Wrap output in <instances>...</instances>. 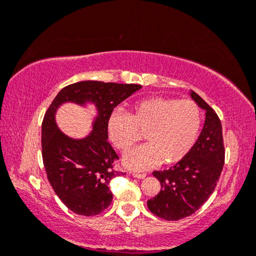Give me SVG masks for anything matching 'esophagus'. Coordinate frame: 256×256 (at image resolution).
<instances>
[{
    "mask_svg": "<svg viewBox=\"0 0 256 256\" xmlns=\"http://www.w3.org/2000/svg\"><path fill=\"white\" fill-rule=\"evenodd\" d=\"M147 174H139V172H133V177L138 178V179H144V177H146Z\"/></svg>",
    "mask_w": 256,
    "mask_h": 256,
    "instance_id": "esophagus-1",
    "label": "esophagus"
}]
</instances>
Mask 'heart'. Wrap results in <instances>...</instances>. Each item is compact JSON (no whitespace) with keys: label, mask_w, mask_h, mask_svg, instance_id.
I'll use <instances>...</instances> for the list:
<instances>
[{"label":"heart","mask_w":256,"mask_h":256,"mask_svg":"<svg viewBox=\"0 0 256 256\" xmlns=\"http://www.w3.org/2000/svg\"><path fill=\"white\" fill-rule=\"evenodd\" d=\"M201 128V110L192 100L148 98L136 102L128 114L116 110L106 122V132L114 146L126 152L141 139L150 142L125 156V166L147 170L162 161H182L196 142Z\"/></svg>","instance_id":"heart-1"}]
</instances>
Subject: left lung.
<instances>
[{
    "label": "left lung",
    "mask_w": 256,
    "mask_h": 256,
    "mask_svg": "<svg viewBox=\"0 0 256 256\" xmlns=\"http://www.w3.org/2000/svg\"><path fill=\"white\" fill-rule=\"evenodd\" d=\"M190 98L206 110L204 128L196 144L182 161L170 169L154 171L161 190L147 201L154 215L166 220H178L196 212L209 199L224 166L226 150L222 124L217 114L196 92Z\"/></svg>",
    "instance_id": "1"
}]
</instances>
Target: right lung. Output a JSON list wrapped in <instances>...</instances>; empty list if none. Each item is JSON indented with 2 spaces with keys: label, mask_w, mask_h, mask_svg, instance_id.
I'll return each mask as SVG.
<instances>
[{
  "label": "right lung",
  "mask_w": 256,
  "mask_h": 256,
  "mask_svg": "<svg viewBox=\"0 0 256 256\" xmlns=\"http://www.w3.org/2000/svg\"><path fill=\"white\" fill-rule=\"evenodd\" d=\"M140 88L136 84L79 82L60 90L46 112L41 144L48 180L63 204L78 215H98L112 204L109 182L125 174L112 169L118 155L106 140V122L115 106ZM66 102L93 103L97 108L94 130L85 138H70L56 128V112Z\"/></svg>",
  "instance_id": "add662e5"
}]
</instances>
